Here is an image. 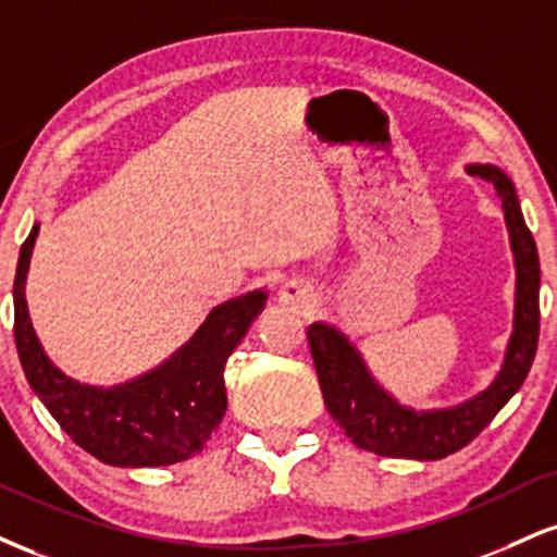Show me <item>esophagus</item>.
Listing matches in <instances>:
<instances>
[{
	"label": "esophagus",
	"instance_id": "1",
	"mask_svg": "<svg viewBox=\"0 0 557 557\" xmlns=\"http://www.w3.org/2000/svg\"><path fill=\"white\" fill-rule=\"evenodd\" d=\"M277 300L283 306L308 308L313 304V290H311V285L304 283V280H287V283L280 285Z\"/></svg>",
	"mask_w": 557,
	"mask_h": 557
}]
</instances>
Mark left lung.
Wrapping results in <instances>:
<instances>
[{
  "label": "left lung",
  "mask_w": 557,
  "mask_h": 557,
  "mask_svg": "<svg viewBox=\"0 0 557 557\" xmlns=\"http://www.w3.org/2000/svg\"><path fill=\"white\" fill-rule=\"evenodd\" d=\"M467 171L491 181L498 191L516 270L511 337L500 371L491 384L457 405L420 410L399 401L379 384L358 345L343 330L326 321H313L308 326V345L326 410L355 446L379 457L435 461L465 448L519 392L537 352L540 257L521 214L513 181L491 163H470Z\"/></svg>",
  "instance_id": "8db88e82"
}]
</instances>
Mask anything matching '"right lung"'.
I'll return each instance as SVG.
<instances>
[{
	"instance_id": "obj_1",
	"label": "right lung",
	"mask_w": 557,
	"mask_h": 557,
	"mask_svg": "<svg viewBox=\"0 0 557 557\" xmlns=\"http://www.w3.org/2000/svg\"><path fill=\"white\" fill-rule=\"evenodd\" d=\"M41 223L20 249L15 345L25 379L62 431L111 467H169L205 448L227 410L223 371L231 352L264 311L267 293L251 290L214 306L199 330L163 363L113 386L66 376L46 355L25 300L33 246Z\"/></svg>"
}]
</instances>
